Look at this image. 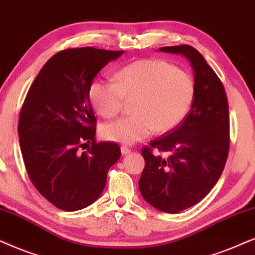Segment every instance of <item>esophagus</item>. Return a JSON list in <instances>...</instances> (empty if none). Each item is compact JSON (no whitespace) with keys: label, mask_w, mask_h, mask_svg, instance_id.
<instances>
[{"label":"esophagus","mask_w":255,"mask_h":255,"mask_svg":"<svg viewBox=\"0 0 255 255\" xmlns=\"http://www.w3.org/2000/svg\"><path fill=\"white\" fill-rule=\"evenodd\" d=\"M129 151H130V149L127 146H121L122 155H126V154H128V153H129Z\"/></svg>","instance_id":"34e87169"}]
</instances>
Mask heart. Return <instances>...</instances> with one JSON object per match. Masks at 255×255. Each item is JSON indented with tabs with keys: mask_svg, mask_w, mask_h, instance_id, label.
<instances>
[{
	"mask_svg": "<svg viewBox=\"0 0 255 255\" xmlns=\"http://www.w3.org/2000/svg\"><path fill=\"white\" fill-rule=\"evenodd\" d=\"M117 83L96 80L89 87L90 104L104 118L118 115L126 100L133 101L130 117L101 126L108 141L134 143L153 134L175 129L185 120L194 101L192 75L166 61L146 59L122 67Z\"/></svg>",
	"mask_w": 255,
	"mask_h": 255,
	"instance_id": "heart-1",
	"label": "heart"
}]
</instances>
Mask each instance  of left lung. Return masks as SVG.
Segmentation results:
<instances>
[{
  "label": "left lung",
  "instance_id": "obj_1",
  "mask_svg": "<svg viewBox=\"0 0 255 255\" xmlns=\"http://www.w3.org/2000/svg\"><path fill=\"white\" fill-rule=\"evenodd\" d=\"M160 50L188 59L195 96L179 127L142 148L144 169L138 189L153 207L175 214L201 201L220 178L230 149V115L220 79L195 48L181 44ZM154 147L169 157L154 156Z\"/></svg>",
  "mask_w": 255,
  "mask_h": 255
}]
</instances>
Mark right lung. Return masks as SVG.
Wrapping results in <instances>:
<instances>
[{"mask_svg":"<svg viewBox=\"0 0 255 255\" xmlns=\"http://www.w3.org/2000/svg\"><path fill=\"white\" fill-rule=\"evenodd\" d=\"M124 50L70 48L50 57L28 90L18 119L25 169L35 188L62 211H79L101 195L118 143L96 142L89 87ZM87 143L92 144L85 152Z\"/></svg>","mask_w":255,"mask_h":255,"instance_id":"1","label":"right lung"}]
</instances>
